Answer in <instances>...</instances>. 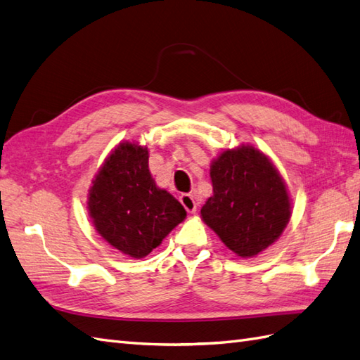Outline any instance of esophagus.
<instances>
[{
	"label": "esophagus",
	"instance_id": "esophagus-1",
	"mask_svg": "<svg viewBox=\"0 0 360 360\" xmlns=\"http://www.w3.org/2000/svg\"><path fill=\"white\" fill-rule=\"evenodd\" d=\"M179 200H181L182 207L186 208L188 213H195L196 212V202H195L193 196H191V195H181Z\"/></svg>",
	"mask_w": 360,
	"mask_h": 360
}]
</instances>
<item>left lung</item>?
<instances>
[{
	"label": "left lung",
	"mask_w": 360,
	"mask_h": 360,
	"mask_svg": "<svg viewBox=\"0 0 360 360\" xmlns=\"http://www.w3.org/2000/svg\"><path fill=\"white\" fill-rule=\"evenodd\" d=\"M213 195L202 221L225 247L255 257L279 239L291 218L287 184L270 158L253 146L227 148L210 165Z\"/></svg>",
	"instance_id": "1"
}]
</instances>
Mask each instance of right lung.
I'll return each instance as SVG.
<instances>
[{
    "label": "right lung",
    "mask_w": 360,
    "mask_h": 360,
    "mask_svg": "<svg viewBox=\"0 0 360 360\" xmlns=\"http://www.w3.org/2000/svg\"><path fill=\"white\" fill-rule=\"evenodd\" d=\"M94 227L105 242L133 259L146 257L186 219L187 212L148 170V150L124 141L99 167L87 195Z\"/></svg>",
    "instance_id": "1"
}]
</instances>
